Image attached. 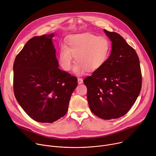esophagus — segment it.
<instances>
[{
    "mask_svg": "<svg viewBox=\"0 0 156 156\" xmlns=\"http://www.w3.org/2000/svg\"><path fill=\"white\" fill-rule=\"evenodd\" d=\"M77 80H78V83H79V84H80V83H82L83 82V80L82 78H78L77 79Z\"/></svg>",
    "mask_w": 156,
    "mask_h": 156,
    "instance_id": "esophagus-1",
    "label": "esophagus"
}]
</instances>
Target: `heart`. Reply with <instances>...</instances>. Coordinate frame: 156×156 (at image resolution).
I'll list each match as a JSON object with an SVG mask.
<instances>
[{"instance_id":"b5f03b06","label":"heart","mask_w":156,"mask_h":156,"mask_svg":"<svg viewBox=\"0 0 156 156\" xmlns=\"http://www.w3.org/2000/svg\"><path fill=\"white\" fill-rule=\"evenodd\" d=\"M111 45L105 37H99L89 32L70 35L62 45L58 54L60 66L66 71H69L74 62H77L74 72L79 75L87 70L93 73L100 69L109 57Z\"/></svg>"}]
</instances>
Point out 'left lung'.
Wrapping results in <instances>:
<instances>
[{
    "instance_id": "left-lung-1",
    "label": "left lung",
    "mask_w": 156,
    "mask_h": 156,
    "mask_svg": "<svg viewBox=\"0 0 156 156\" xmlns=\"http://www.w3.org/2000/svg\"><path fill=\"white\" fill-rule=\"evenodd\" d=\"M112 41L111 54L105 64L83 80L90 109L105 120L128 112L142 87L139 57L121 35L104 29Z\"/></svg>"
}]
</instances>
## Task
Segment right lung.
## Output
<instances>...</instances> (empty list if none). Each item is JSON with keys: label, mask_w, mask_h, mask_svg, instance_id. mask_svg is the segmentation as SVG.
<instances>
[{"label": "right lung", "mask_w": 156, "mask_h": 156, "mask_svg": "<svg viewBox=\"0 0 156 156\" xmlns=\"http://www.w3.org/2000/svg\"><path fill=\"white\" fill-rule=\"evenodd\" d=\"M54 36L31 38L13 66L15 97L23 110L39 122L52 123L65 115L77 86L76 77L58 68Z\"/></svg>", "instance_id": "1"}]
</instances>
